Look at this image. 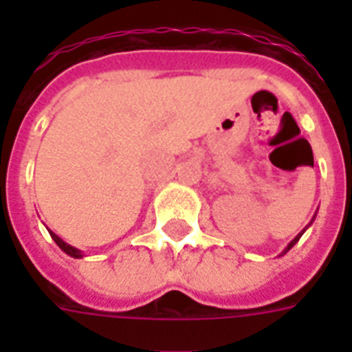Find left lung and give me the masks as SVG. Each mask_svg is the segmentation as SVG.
Here are the masks:
<instances>
[{
    "instance_id": "1",
    "label": "left lung",
    "mask_w": 352,
    "mask_h": 352,
    "mask_svg": "<svg viewBox=\"0 0 352 352\" xmlns=\"http://www.w3.org/2000/svg\"><path fill=\"white\" fill-rule=\"evenodd\" d=\"M305 230H307V228H305ZM305 230H301V232H300V234L296 235L294 239L290 241V243H289V246H287V248H285V250H283V254H287V252H289V250H290V248H292V246H294V245H296V243H298V241H300V237H301V235H303V232H305Z\"/></svg>"
}]
</instances>
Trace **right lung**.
I'll list each match as a JSON object with an SVG mask.
<instances>
[{
  "mask_svg": "<svg viewBox=\"0 0 352 352\" xmlns=\"http://www.w3.org/2000/svg\"><path fill=\"white\" fill-rule=\"evenodd\" d=\"M49 234H51V237H52V239H54V243H56V245L60 246V248H62V250L65 252L67 256H71V257H82V252H80L78 248H74V246L67 245V243H65V241L60 239V237H58V235L54 234V232L49 230Z\"/></svg>",
  "mask_w": 352,
  "mask_h": 352,
  "instance_id": "add662e5",
  "label": "right lung"
}]
</instances>
